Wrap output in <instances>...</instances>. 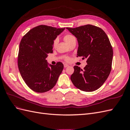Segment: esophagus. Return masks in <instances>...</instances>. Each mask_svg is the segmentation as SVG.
Segmentation results:
<instances>
[{
    "instance_id": "34e87169",
    "label": "esophagus",
    "mask_w": 130,
    "mask_h": 130,
    "mask_svg": "<svg viewBox=\"0 0 130 130\" xmlns=\"http://www.w3.org/2000/svg\"><path fill=\"white\" fill-rule=\"evenodd\" d=\"M68 66H69V65L67 64H64V68L67 67H68Z\"/></svg>"
}]
</instances>
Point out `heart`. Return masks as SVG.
Here are the masks:
<instances>
[{
  "label": "heart",
  "mask_w": 130,
  "mask_h": 130,
  "mask_svg": "<svg viewBox=\"0 0 130 130\" xmlns=\"http://www.w3.org/2000/svg\"><path fill=\"white\" fill-rule=\"evenodd\" d=\"M63 40L69 45L72 41H73L75 40H76V38L74 36V35H73L72 34H66L64 35L63 37ZM57 42H58V41H57V38H55L53 41V47L56 46L57 43ZM70 60V58L69 57L67 56L65 57V60L67 61H69Z\"/></svg>",
  "instance_id": "obj_1"
}]
</instances>
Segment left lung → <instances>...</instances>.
<instances>
[{
    "label": "left lung",
    "mask_w": 130,
    "mask_h": 130,
    "mask_svg": "<svg viewBox=\"0 0 130 130\" xmlns=\"http://www.w3.org/2000/svg\"><path fill=\"white\" fill-rule=\"evenodd\" d=\"M67 29L77 38V56L87 58V63L84 69L74 66L70 79L78 89L94 91L104 84L111 71L113 52L109 38L103 29L93 25Z\"/></svg>",
    "instance_id": "obj_1"
}]
</instances>
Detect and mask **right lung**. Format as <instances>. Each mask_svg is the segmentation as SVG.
<instances>
[{
	"mask_svg": "<svg viewBox=\"0 0 130 130\" xmlns=\"http://www.w3.org/2000/svg\"><path fill=\"white\" fill-rule=\"evenodd\" d=\"M64 29L41 25L31 29L22 38L18 69L26 85L34 92L44 93L52 89L63 69L61 62L48 67L45 58L53 53V41Z\"/></svg>",
	"mask_w": 130,
	"mask_h": 130,
	"instance_id": "obj_1",
	"label": "right lung"
}]
</instances>
